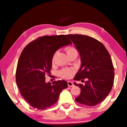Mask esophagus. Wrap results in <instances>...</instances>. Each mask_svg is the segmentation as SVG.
Masks as SVG:
<instances>
[{"label":"esophagus","mask_w":127,"mask_h":127,"mask_svg":"<svg viewBox=\"0 0 127 127\" xmlns=\"http://www.w3.org/2000/svg\"><path fill=\"white\" fill-rule=\"evenodd\" d=\"M67 83H68V86L69 87H72V86H73V85H74L73 83V82L71 81H68Z\"/></svg>","instance_id":"esophagus-1"}]
</instances>
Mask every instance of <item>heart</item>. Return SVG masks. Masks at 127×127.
Segmentation results:
<instances>
[{
	"label": "heart",
	"instance_id": "b5f03b06",
	"mask_svg": "<svg viewBox=\"0 0 127 127\" xmlns=\"http://www.w3.org/2000/svg\"><path fill=\"white\" fill-rule=\"evenodd\" d=\"M65 50L67 55L73 53L74 51H77L76 49L72 48V47H68V48H66ZM54 57L55 55L53 57V62L54 61ZM74 72V70L73 69H63L60 72V75L64 78H69L72 76Z\"/></svg>",
	"mask_w": 127,
	"mask_h": 127
}]
</instances>
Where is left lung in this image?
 I'll list each match as a JSON object with an SVG mask.
<instances>
[{"label": "left lung", "mask_w": 127, "mask_h": 127, "mask_svg": "<svg viewBox=\"0 0 127 127\" xmlns=\"http://www.w3.org/2000/svg\"><path fill=\"white\" fill-rule=\"evenodd\" d=\"M80 54L81 65L74 78L85 84H73L81 88L75 100L81 104L93 106L101 102L111 91L114 70L111 57L101 42L89 36L67 35Z\"/></svg>", "instance_id": "left-lung-1"}]
</instances>
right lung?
<instances>
[{
	"instance_id": "add662e5",
	"label": "right lung",
	"mask_w": 127,
	"mask_h": 127,
	"mask_svg": "<svg viewBox=\"0 0 127 127\" xmlns=\"http://www.w3.org/2000/svg\"><path fill=\"white\" fill-rule=\"evenodd\" d=\"M66 35L44 36L29 43L18 59L16 83L21 95L32 107L45 109L58 100L60 94L68 87L62 80L45 82L50 73L53 55L62 47L72 44Z\"/></svg>"
}]
</instances>
